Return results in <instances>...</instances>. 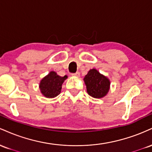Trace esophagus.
<instances>
[{
  "instance_id": "1",
  "label": "esophagus",
  "mask_w": 152,
  "mask_h": 152,
  "mask_svg": "<svg viewBox=\"0 0 152 152\" xmlns=\"http://www.w3.org/2000/svg\"><path fill=\"white\" fill-rule=\"evenodd\" d=\"M73 76H76V77H79L80 76V73L79 72H76L75 74H72Z\"/></svg>"
}]
</instances>
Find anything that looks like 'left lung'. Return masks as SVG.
<instances>
[{
    "label": "left lung",
    "instance_id": "1",
    "mask_svg": "<svg viewBox=\"0 0 152 152\" xmlns=\"http://www.w3.org/2000/svg\"><path fill=\"white\" fill-rule=\"evenodd\" d=\"M87 93L95 99L104 98L110 89V80L96 69L88 71L83 78Z\"/></svg>",
    "mask_w": 152,
    "mask_h": 152
}]
</instances>
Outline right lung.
I'll use <instances>...</instances> for the list:
<instances>
[{"mask_svg":"<svg viewBox=\"0 0 152 152\" xmlns=\"http://www.w3.org/2000/svg\"><path fill=\"white\" fill-rule=\"evenodd\" d=\"M66 78H68L66 75L61 77L55 71H50L48 75L40 81L39 88L41 93L46 98H55L60 94L62 84Z\"/></svg>","mask_w":152,"mask_h":152,"instance_id":"1","label":"right lung"}]
</instances>
